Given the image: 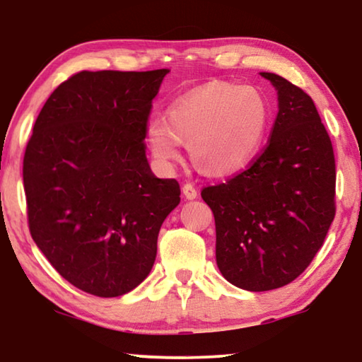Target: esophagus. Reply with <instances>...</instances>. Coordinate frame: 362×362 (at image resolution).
I'll list each match as a JSON object with an SVG mask.
<instances>
[{"instance_id":"obj_1","label":"esophagus","mask_w":362,"mask_h":362,"mask_svg":"<svg viewBox=\"0 0 362 362\" xmlns=\"http://www.w3.org/2000/svg\"><path fill=\"white\" fill-rule=\"evenodd\" d=\"M182 196H185L187 201L196 199V197H197V191H196V187L192 186V185H189V182H187V185L182 186Z\"/></svg>"}]
</instances>
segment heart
<instances>
[{
    "instance_id": "heart-1",
    "label": "heart",
    "mask_w": 362,
    "mask_h": 362,
    "mask_svg": "<svg viewBox=\"0 0 362 362\" xmlns=\"http://www.w3.org/2000/svg\"><path fill=\"white\" fill-rule=\"evenodd\" d=\"M269 122V102L255 87L211 82L173 102L166 120L151 118L145 141L163 168L181 161L185 145L202 175L224 177L254 160Z\"/></svg>"
}]
</instances>
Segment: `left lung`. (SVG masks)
<instances>
[{
  "instance_id": "8db88e82",
  "label": "left lung",
  "mask_w": 362,
  "mask_h": 362,
  "mask_svg": "<svg viewBox=\"0 0 362 362\" xmlns=\"http://www.w3.org/2000/svg\"><path fill=\"white\" fill-rule=\"evenodd\" d=\"M260 76L279 98L269 145L249 170L201 192L214 212L217 267L249 291L303 274L334 219V153L315 102L276 74Z\"/></svg>"
}]
</instances>
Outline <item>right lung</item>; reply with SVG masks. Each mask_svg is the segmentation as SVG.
Here are the masks:
<instances>
[{
  "label": "right lung",
  "mask_w": 362,
  "mask_h": 362,
  "mask_svg": "<svg viewBox=\"0 0 362 362\" xmlns=\"http://www.w3.org/2000/svg\"><path fill=\"white\" fill-rule=\"evenodd\" d=\"M168 72H78L34 123L23 161L29 230L59 275L90 295H125L146 279L181 201L176 180L153 175L143 143Z\"/></svg>",
  "instance_id": "add662e5"
}]
</instances>
